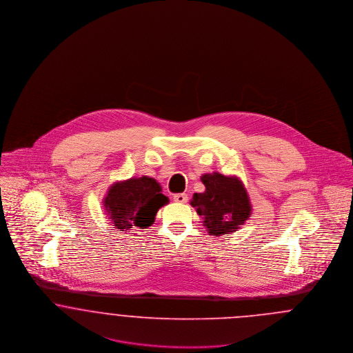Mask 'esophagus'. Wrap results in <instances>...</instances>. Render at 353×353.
Wrapping results in <instances>:
<instances>
[{
    "label": "esophagus",
    "instance_id": "esophagus-1",
    "mask_svg": "<svg viewBox=\"0 0 353 353\" xmlns=\"http://www.w3.org/2000/svg\"><path fill=\"white\" fill-rule=\"evenodd\" d=\"M173 201L179 202V203H185L188 201V196L185 193H177L173 196Z\"/></svg>",
    "mask_w": 353,
    "mask_h": 353
}]
</instances>
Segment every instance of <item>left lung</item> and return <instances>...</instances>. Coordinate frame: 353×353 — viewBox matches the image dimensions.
I'll list each match as a JSON object with an SVG mask.
<instances>
[{"label":"left lung","instance_id":"8db88e82","mask_svg":"<svg viewBox=\"0 0 353 353\" xmlns=\"http://www.w3.org/2000/svg\"><path fill=\"white\" fill-rule=\"evenodd\" d=\"M205 192L194 193L190 205L203 219L208 233H234L252 214V203L242 181L217 172L201 176Z\"/></svg>","mask_w":353,"mask_h":353}]
</instances>
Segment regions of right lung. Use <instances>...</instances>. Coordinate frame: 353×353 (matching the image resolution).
<instances>
[{
    "label": "right lung",
    "mask_w": 353,
    "mask_h": 353,
    "mask_svg": "<svg viewBox=\"0 0 353 353\" xmlns=\"http://www.w3.org/2000/svg\"><path fill=\"white\" fill-rule=\"evenodd\" d=\"M168 202L160 184L152 177L143 176L111 185L103 205L115 229L131 232L150 228L159 209Z\"/></svg>",
    "instance_id": "obj_1"
}]
</instances>
